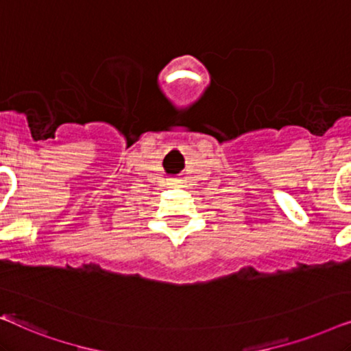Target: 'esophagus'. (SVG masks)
<instances>
[{
	"instance_id": "esophagus-1",
	"label": "esophagus",
	"mask_w": 351,
	"mask_h": 351,
	"mask_svg": "<svg viewBox=\"0 0 351 351\" xmlns=\"http://www.w3.org/2000/svg\"><path fill=\"white\" fill-rule=\"evenodd\" d=\"M171 186H180V180H169Z\"/></svg>"
}]
</instances>
